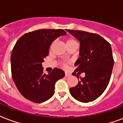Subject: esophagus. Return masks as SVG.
I'll return each instance as SVG.
<instances>
[{
  "label": "esophagus",
  "instance_id": "esophagus-1",
  "mask_svg": "<svg viewBox=\"0 0 123 123\" xmlns=\"http://www.w3.org/2000/svg\"><path fill=\"white\" fill-rule=\"evenodd\" d=\"M71 75V74H69V73H67V72H66L65 73V76L66 77H69Z\"/></svg>",
  "mask_w": 123,
  "mask_h": 123
}]
</instances>
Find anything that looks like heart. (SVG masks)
Returning a JSON list of instances; mask_svg holds the SVG:
<instances>
[{
	"instance_id": "heart-1",
	"label": "heart",
	"mask_w": 123,
	"mask_h": 123,
	"mask_svg": "<svg viewBox=\"0 0 123 123\" xmlns=\"http://www.w3.org/2000/svg\"><path fill=\"white\" fill-rule=\"evenodd\" d=\"M74 43H77V41L75 39H74V38H70V39H68L66 41V44L67 45L69 44H74Z\"/></svg>"
}]
</instances>
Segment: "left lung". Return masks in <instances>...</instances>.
<instances>
[{"mask_svg": "<svg viewBox=\"0 0 123 123\" xmlns=\"http://www.w3.org/2000/svg\"><path fill=\"white\" fill-rule=\"evenodd\" d=\"M80 42V57L75 63L76 70L72 74L78 78V84L70 88L72 97L82 103H88L102 95L111 77L114 58L111 45L96 33L84 31L66 30ZM78 73L84 72V78ZM81 72V73L80 72Z\"/></svg>", "mask_w": 123, "mask_h": 123, "instance_id": "8db88e82", "label": "left lung"}]
</instances>
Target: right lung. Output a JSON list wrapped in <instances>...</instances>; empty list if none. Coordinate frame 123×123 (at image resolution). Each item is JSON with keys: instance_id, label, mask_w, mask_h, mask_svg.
<instances>
[{"instance_id": "obj_1", "label": "right lung", "mask_w": 123, "mask_h": 123, "mask_svg": "<svg viewBox=\"0 0 123 123\" xmlns=\"http://www.w3.org/2000/svg\"><path fill=\"white\" fill-rule=\"evenodd\" d=\"M63 30H38L23 35L16 43L11 56L12 78L19 92L26 99L40 103L55 92V82L63 78V70L55 68L48 74L42 63L55 39L66 35Z\"/></svg>"}]
</instances>
